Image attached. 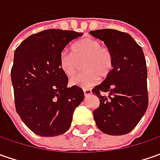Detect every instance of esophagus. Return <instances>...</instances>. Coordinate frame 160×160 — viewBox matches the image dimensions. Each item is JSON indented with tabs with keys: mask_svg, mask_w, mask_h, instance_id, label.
Segmentation results:
<instances>
[{
	"mask_svg": "<svg viewBox=\"0 0 160 160\" xmlns=\"http://www.w3.org/2000/svg\"><path fill=\"white\" fill-rule=\"evenodd\" d=\"M83 93L85 96L90 95L92 93V90L89 89V88H85V89H83Z\"/></svg>",
	"mask_w": 160,
	"mask_h": 160,
	"instance_id": "1",
	"label": "esophagus"
}]
</instances>
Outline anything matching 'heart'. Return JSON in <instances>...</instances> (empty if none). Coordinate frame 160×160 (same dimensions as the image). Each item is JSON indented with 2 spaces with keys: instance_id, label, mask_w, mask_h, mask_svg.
<instances>
[{
  "instance_id": "b5f03b06",
  "label": "heart",
  "mask_w": 160,
  "mask_h": 160,
  "mask_svg": "<svg viewBox=\"0 0 160 160\" xmlns=\"http://www.w3.org/2000/svg\"><path fill=\"white\" fill-rule=\"evenodd\" d=\"M72 53L63 51L59 55V66L68 77L77 74L83 62L85 69L80 75L71 78L70 83L75 86L87 88L95 84L100 76L107 77L113 68L111 52L102 42L92 37H85L72 46Z\"/></svg>"
}]
</instances>
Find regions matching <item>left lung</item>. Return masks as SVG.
I'll list each match as a JSON object with an SVG mask.
<instances>
[{
  "label": "left lung",
  "mask_w": 160,
  "mask_h": 160,
  "mask_svg": "<svg viewBox=\"0 0 160 160\" xmlns=\"http://www.w3.org/2000/svg\"><path fill=\"white\" fill-rule=\"evenodd\" d=\"M90 34L103 41L113 57L110 74L92 91L100 99V106L92 112L96 126L107 134H126L137 126L149 104L144 53L125 32L100 29Z\"/></svg>",
  "instance_id": "obj_1"
}]
</instances>
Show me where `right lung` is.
I'll use <instances>...</instances> for the list:
<instances>
[{"label":"right lung","mask_w":160,"mask_h":160,"mask_svg":"<svg viewBox=\"0 0 160 160\" xmlns=\"http://www.w3.org/2000/svg\"><path fill=\"white\" fill-rule=\"evenodd\" d=\"M82 33L48 29L28 36L16 49L11 68L17 113L35 134L50 137L66 132L83 102V89L68 88L59 55Z\"/></svg>","instance_id":"1"}]
</instances>
